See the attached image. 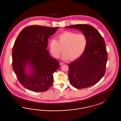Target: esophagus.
Masks as SVG:
<instances>
[{
  "instance_id": "34e87169",
  "label": "esophagus",
  "mask_w": 121,
  "mask_h": 121,
  "mask_svg": "<svg viewBox=\"0 0 121 121\" xmlns=\"http://www.w3.org/2000/svg\"><path fill=\"white\" fill-rule=\"evenodd\" d=\"M64 64V63L62 62H60V66H62V65Z\"/></svg>"
}]
</instances>
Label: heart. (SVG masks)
Wrapping results in <instances>:
<instances>
[{
	"label": "heart",
	"instance_id": "b5f03b06",
	"mask_svg": "<svg viewBox=\"0 0 121 121\" xmlns=\"http://www.w3.org/2000/svg\"><path fill=\"white\" fill-rule=\"evenodd\" d=\"M57 39V40L52 39L49 41L50 51L52 55L57 58L62 48L64 52L61 58L65 60L78 58L84 53L87 44L86 36L82 33L65 31L58 35Z\"/></svg>",
	"mask_w": 121,
	"mask_h": 121
}]
</instances>
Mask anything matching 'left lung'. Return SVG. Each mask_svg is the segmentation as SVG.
Segmentation results:
<instances>
[{
	"label": "left lung",
	"mask_w": 121,
	"mask_h": 121,
	"mask_svg": "<svg viewBox=\"0 0 121 121\" xmlns=\"http://www.w3.org/2000/svg\"><path fill=\"white\" fill-rule=\"evenodd\" d=\"M65 27L80 30L87 39L83 54L68 65L70 83L77 89L92 86L103 78L106 71L107 53L104 39L91 25L77 24Z\"/></svg>",
	"instance_id": "1"
}]
</instances>
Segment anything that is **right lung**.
I'll list each match as a JSON object with an SVG mask.
<instances>
[{
  "instance_id": "add662e5",
  "label": "right lung",
  "mask_w": 121,
  "mask_h": 121,
  "mask_svg": "<svg viewBox=\"0 0 121 121\" xmlns=\"http://www.w3.org/2000/svg\"><path fill=\"white\" fill-rule=\"evenodd\" d=\"M59 27L33 25L22 30L12 51V67L22 86L35 92L47 91L53 83L59 62L49 53L48 38Z\"/></svg>"
}]
</instances>
